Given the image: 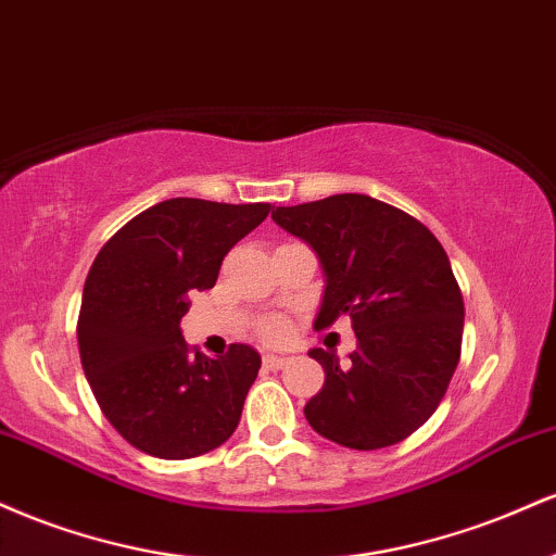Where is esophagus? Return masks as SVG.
Masks as SVG:
<instances>
[{
    "label": "esophagus",
    "mask_w": 556,
    "mask_h": 556,
    "mask_svg": "<svg viewBox=\"0 0 556 556\" xmlns=\"http://www.w3.org/2000/svg\"><path fill=\"white\" fill-rule=\"evenodd\" d=\"M285 363H287L285 355H274V353H266L264 355V366L266 368H282Z\"/></svg>",
    "instance_id": "obj_1"
}]
</instances>
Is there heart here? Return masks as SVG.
Returning <instances> with one entry per match:
<instances>
[{
  "mask_svg": "<svg viewBox=\"0 0 556 556\" xmlns=\"http://www.w3.org/2000/svg\"><path fill=\"white\" fill-rule=\"evenodd\" d=\"M285 334H287V324L285 321H269L264 327L266 340H282Z\"/></svg>",
  "mask_w": 556,
  "mask_h": 556,
  "instance_id": "b5f03b06",
  "label": "heart"
}]
</instances>
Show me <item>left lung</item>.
<instances>
[{"mask_svg": "<svg viewBox=\"0 0 556 556\" xmlns=\"http://www.w3.org/2000/svg\"><path fill=\"white\" fill-rule=\"evenodd\" d=\"M271 219L327 277L314 327L350 316L358 340L344 366L334 350L308 353L327 374L303 407L311 429L350 450L402 442L431 418L460 361L465 305L442 242L361 193L277 206Z\"/></svg>", "mask_w": 556, "mask_h": 556, "instance_id": "1", "label": "left lung"}]
</instances>
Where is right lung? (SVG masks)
Instances as JSON below:
<instances>
[{
  "instance_id": "add662e5",
  "label": "right lung",
  "mask_w": 556,
  "mask_h": 556,
  "mask_svg": "<svg viewBox=\"0 0 556 556\" xmlns=\"http://www.w3.org/2000/svg\"><path fill=\"white\" fill-rule=\"evenodd\" d=\"M269 203L169 198L130 219L96 256L83 287L78 348L106 420L146 455L188 460L225 444L261 355L229 344L208 358L185 344L188 292L216 285L235 242Z\"/></svg>"
}]
</instances>
